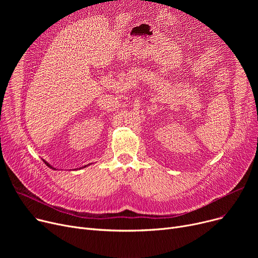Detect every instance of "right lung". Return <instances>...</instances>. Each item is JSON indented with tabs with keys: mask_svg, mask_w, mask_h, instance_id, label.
<instances>
[{
	"mask_svg": "<svg viewBox=\"0 0 258 258\" xmlns=\"http://www.w3.org/2000/svg\"><path fill=\"white\" fill-rule=\"evenodd\" d=\"M43 161H44V163H45V164H46L48 167H50V168H52V169H54V170H56V168H54L52 165H50V164L48 163V162H47L46 160H43ZM88 165H90V164H88ZM88 165H85V166H83V167H80L79 169H81V168H85V167H87ZM75 169H78V168H75Z\"/></svg>",
	"mask_w": 258,
	"mask_h": 258,
	"instance_id": "1",
	"label": "right lung"
}]
</instances>
